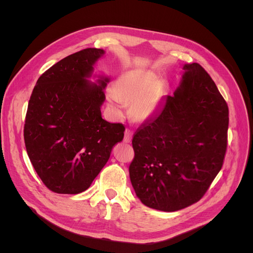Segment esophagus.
<instances>
[{
  "mask_svg": "<svg viewBox=\"0 0 253 253\" xmlns=\"http://www.w3.org/2000/svg\"><path fill=\"white\" fill-rule=\"evenodd\" d=\"M132 138H133V132L129 131V129H126V131L125 132V137H124L125 142H131Z\"/></svg>",
  "mask_w": 253,
  "mask_h": 253,
  "instance_id": "1",
  "label": "esophagus"
}]
</instances>
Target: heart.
I'll use <instances>...</instances> for the list:
<instances>
[{"label":"heart","mask_w":253,"mask_h":253,"mask_svg":"<svg viewBox=\"0 0 253 253\" xmlns=\"http://www.w3.org/2000/svg\"><path fill=\"white\" fill-rule=\"evenodd\" d=\"M155 75L144 71H132L124 74L115 84V91L111 90L109 98L118 110L122 98L126 102H135L133 115L136 119L145 120L156 110L160 94V86Z\"/></svg>","instance_id":"1"}]
</instances>
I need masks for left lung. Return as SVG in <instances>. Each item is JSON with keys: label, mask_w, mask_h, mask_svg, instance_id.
Here are the masks:
<instances>
[{"label": "left lung", "mask_w": 253, "mask_h": 253, "mask_svg": "<svg viewBox=\"0 0 253 253\" xmlns=\"http://www.w3.org/2000/svg\"><path fill=\"white\" fill-rule=\"evenodd\" d=\"M180 86L133 137L129 178L150 208L173 212L197 203L224 164L229 110L198 63L183 66Z\"/></svg>", "instance_id": "8db88e82"}]
</instances>
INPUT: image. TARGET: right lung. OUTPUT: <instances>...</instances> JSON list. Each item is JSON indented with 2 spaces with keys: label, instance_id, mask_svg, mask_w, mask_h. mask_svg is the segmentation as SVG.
Masks as SVG:
<instances>
[{
  "label": "right lung",
  "instance_id": "1",
  "mask_svg": "<svg viewBox=\"0 0 253 253\" xmlns=\"http://www.w3.org/2000/svg\"><path fill=\"white\" fill-rule=\"evenodd\" d=\"M104 55L85 48L44 72L30 96L24 125L28 157L50 191H85L108 163L113 147L124 139L125 126L101 117L108 78L88 82L93 65Z\"/></svg>",
  "mask_w": 253,
  "mask_h": 253
}]
</instances>
